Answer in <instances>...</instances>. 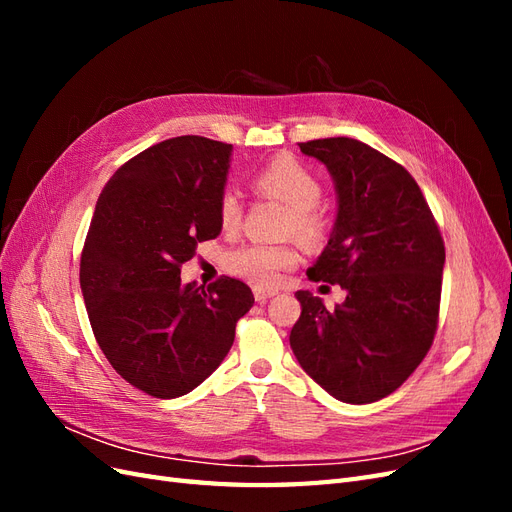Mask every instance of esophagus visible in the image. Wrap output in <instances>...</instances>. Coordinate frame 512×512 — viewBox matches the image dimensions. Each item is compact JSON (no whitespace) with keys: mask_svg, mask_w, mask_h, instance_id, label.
I'll return each mask as SVG.
<instances>
[{"mask_svg":"<svg viewBox=\"0 0 512 512\" xmlns=\"http://www.w3.org/2000/svg\"><path fill=\"white\" fill-rule=\"evenodd\" d=\"M271 297H275V290H265V288H254V299H256L258 303H262V301H267V299H271Z\"/></svg>","mask_w":512,"mask_h":512,"instance_id":"obj_1","label":"esophagus"}]
</instances>
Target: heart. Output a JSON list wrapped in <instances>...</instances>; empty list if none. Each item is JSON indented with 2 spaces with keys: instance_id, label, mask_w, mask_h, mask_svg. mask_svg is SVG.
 I'll use <instances>...</instances> for the list:
<instances>
[{
  "instance_id": "b5f03b06",
  "label": "heart",
  "mask_w": 512,
  "mask_h": 512,
  "mask_svg": "<svg viewBox=\"0 0 512 512\" xmlns=\"http://www.w3.org/2000/svg\"><path fill=\"white\" fill-rule=\"evenodd\" d=\"M254 190L273 198L288 209L286 232L303 243H318L327 235V220L318 209L322 196L320 181L290 156H277L254 175ZM220 224L224 230H237L243 218V203L235 190H224L218 205ZM297 262V252L288 245L250 243L230 252L226 267L258 286H271L280 273Z\"/></svg>"
}]
</instances>
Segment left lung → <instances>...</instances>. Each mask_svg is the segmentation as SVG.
<instances>
[{"mask_svg": "<svg viewBox=\"0 0 512 512\" xmlns=\"http://www.w3.org/2000/svg\"><path fill=\"white\" fill-rule=\"evenodd\" d=\"M333 177L337 218L312 282L339 284L346 301L327 309L299 290L290 331L299 365L346 404H371L421 365L438 329L444 241L408 170L354 138L299 143Z\"/></svg>", "mask_w": 512, "mask_h": 512, "instance_id": "8db88e82", "label": "left lung"}]
</instances>
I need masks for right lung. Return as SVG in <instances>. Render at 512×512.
Returning a JSON list of instances; mask_svg holds the SVG:
<instances>
[{
	"instance_id": "add662e5",
	"label": "right lung",
	"mask_w": 512,
	"mask_h": 512,
	"mask_svg": "<svg viewBox=\"0 0 512 512\" xmlns=\"http://www.w3.org/2000/svg\"><path fill=\"white\" fill-rule=\"evenodd\" d=\"M232 145L177 136L128 160L98 198L81 254L96 342L138 391L175 399L220 367L250 312V286L222 275L181 284V265L222 232Z\"/></svg>"
}]
</instances>
